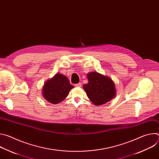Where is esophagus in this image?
I'll use <instances>...</instances> for the list:
<instances>
[{
    "label": "esophagus",
    "mask_w": 159,
    "mask_h": 159,
    "mask_svg": "<svg viewBox=\"0 0 159 159\" xmlns=\"http://www.w3.org/2000/svg\"><path fill=\"white\" fill-rule=\"evenodd\" d=\"M75 87H81V86H82V84H81L80 82H79V83H78V84H75Z\"/></svg>",
    "instance_id": "obj_1"
}]
</instances>
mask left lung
<instances>
[{
    "mask_svg": "<svg viewBox=\"0 0 159 159\" xmlns=\"http://www.w3.org/2000/svg\"><path fill=\"white\" fill-rule=\"evenodd\" d=\"M87 77L88 83L84 84L83 89L94 105L106 104L116 96L115 84L110 77L94 71L88 73Z\"/></svg>",
    "mask_w": 159,
    "mask_h": 159,
    "instance_id": "8db88e82",
    "label": "left lung"
}]
</instances>
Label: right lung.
Wrapping results in <instances>:
<instances>
[{
	"instance_id": "obj_1",
	"label": "right lung",
	"mask_w": 159,
	"mask_h": 159,
	"mask_svg": "<svg viewBox=\"0 0 159 159\" xmlns=\"http://www.w3.org/2000/svg\"><path fill=\"white\" fill-rule=\"evenodd\" d=\"M73 87L69 79L63 74L58 73L44 83L41 94L48 102L56 104L63 101Z\"/></svg>"
}]
</instances>
